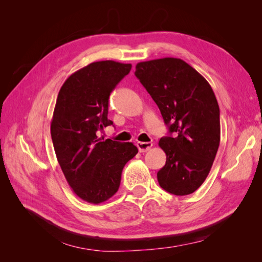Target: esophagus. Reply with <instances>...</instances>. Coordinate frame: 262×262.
<instances>
[{
    "mask_svg": "<svg viewBox=\"0 0 262 262\" xmlns=\"http://www.w3.org/2000/svg\"><path fill=\"white\" fill-rule=\"evenodd\" d=\"M137 146L139 148V152L144 153V152H147V150L153 146V144L150 143V142H138Z\"/></svg>",
    "mask_w": 262,
    "mask_h": 262,
    "instance_id": "obj_1",
    "label": "esophagus"
}]
</instances>
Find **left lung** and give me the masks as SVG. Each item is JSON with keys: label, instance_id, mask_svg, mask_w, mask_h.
<instances>
[{"label": "left lung", "instance_id": "obj_1", "mask_svg": "<svg viewBox=\"0 0 262 262\" xmlns=\"http://www.w3.org/2000/svg\"><path fill=\"white\" fill-rule=\"evenodd\" d=\"M136 76L160 108L170 133L158 142L166 154L158 184L175 195L192 193L207 179L220 145V108L212 87L177 58L140 62Z\"/></svg>", "mask_w": 262, "mask_h": 262}]
</instances>
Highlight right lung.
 Instances as JSON below:
<instances>
[{
    "instance_id": "add662e5",
    "label": "right lung",
    "mask_w": 262,
    "mask_h": 262,
    "mask_svg": "<svg viewBox=\"0 0 262 262\" xmlns=\"http://www.w3.org/2000/svg\"><path fill=\"white\" fill-rule=\"evenodd\" d=\"M132 66L112 60L93 62L70 75L59 92L51 120V138L60 167L73 192L99 204L119 189L124 165L137 155L131 142L97 137L108 119L110 93Z\"/></svg>"
}]
</instances>
